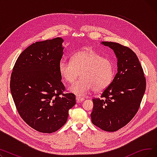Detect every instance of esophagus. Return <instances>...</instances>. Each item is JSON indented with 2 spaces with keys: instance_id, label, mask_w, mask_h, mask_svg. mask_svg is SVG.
Here are the masks:
<instances>
[{
  "instance_id": "1",
  "label": "esophagus",
  "mask_w": 157,
  "mask_h": 157,
  "mask_svg": "<svg viewBox=\"0 0 157 157\" xmlns=\"http://www.w3.org/2000/svg\"><path fill=\"white\" fill-rule=\"evenodd\" d=\"M76 100L77 102H83L85 99H84V98H83V97H79V96H76Z\"/></svg>"
}]
</instances>
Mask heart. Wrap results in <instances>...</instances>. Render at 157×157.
<instances>
[{
  "label": "heart",
  "mask_w": 157,
  "mask_h": 157,
  "mask_svg": "<svg viewBox=\"0 0 157 157\" xmlns=\"http://www.w3.org/2000/svg\"><path fill=\"white\" fill-rule=\"evenodd\" d=\"M59 69L62 78L69 83H73L81 72L82 77L69 87L72 93L78 95H85L92 89L97 93L104 91L114 75L113 62L91 48L76 52L71 61L61 60Z\"/></svg>",
  "instance_id": "b5f03b06"
}]
</instances>
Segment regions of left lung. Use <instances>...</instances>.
<instances>
[{
    "instance_id": "1",
    "label": "left lung",
    "mask_w": 157,
    "mask_h": 157,
    "mask_svg": "<svg viewBox=\"0 0 157 157\" xmlns=\"http://www.w3.org/2000/svg\"><path fill=\"white\" fill-rule=\"evenodd\" d=\"M113 49L118 59V72L101 98H93V124L114 132L125 126L137 113L146 90L142 66L131 49L117 43L102 42Z\"/></svg>"
}]
</instances>
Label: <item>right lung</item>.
<instances>
[{"label":"right lung","mask_w":157,"mask_h":157,"mask_svg":"<svg viewBox=\"0 0 157 157\" xmlns=\"http://www.w3.org/2000/svg\"><path fill=\"white\" fill-rule=\"evenodd\" d=\"M63 40L56 37L33 43L20 55L13 69L11 92L20 116L42 133L50 134L67 122L75 95L63 93L59 66Z\"/></svg>","instance_id":"add662e5"}]
</instances>
